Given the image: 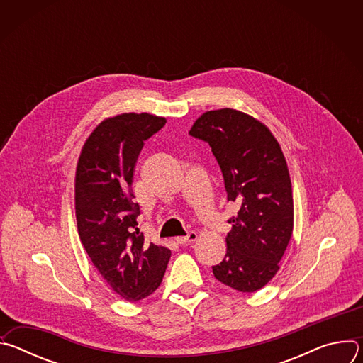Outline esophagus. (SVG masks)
<instances>
[{
    "mask_svg": "<svg viewBox=\"0 0 363 363\" xmlns=\"http://www.w3.org/2000/svg\"><path fill=\"white\" fill-rule=\"evenodd\" d=\"M196 233H189L188 235H185V237H177L175 238V241L178 242V244H181V245H184V244H191V242H195L196 241Z\"/></svg>",
    "mask_w": 363,
    "mask_h": 363,
    "instance_id": "esophagus-1",
    "label": "esophagus"
}]
</instances>
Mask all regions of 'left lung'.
I'll return each instance as SVG.
<instances>
[{
	"mask_svg": "<svg viewBox=\"0 0 363 363\" xmlns=\"http://www.w3.org/2000/svg\"><path fill=\"white\" fill-rule=\"evenodd\" d=\"M189 135L210 143L227 198L240 205L228 220L227 254L213 273L234 290H260L279 272L293 234V191L281 146L264 123L230 108L202 113Z\"/></svg>",
	"mask_w": 363,
	"mask_h": 363,
	"instance_id": "left-lung-1",
	"label": "left lung"
}]
</instances>
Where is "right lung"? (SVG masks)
<instances>
[{"label":"right lung","instance_id":"obj_1","mask_svg":"<svg viewBox=\"0 0 363 363\" xmlns=\"http://www.w3.org/2000/svg\"><path fill=\"white\" fill-rule=\"evenodd\" d=\"M165 123V118L150 113L106 118L86 139L76 167L80 241L101 279L126 301L142 300L157 290L171 257L169 248L145 241L132 191L145 140Z\"/></svg>","mask_w":363,"mask_h":363}]
</instances>
